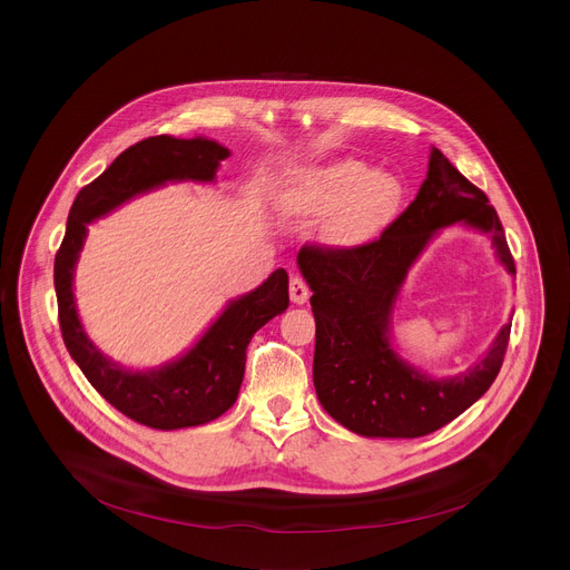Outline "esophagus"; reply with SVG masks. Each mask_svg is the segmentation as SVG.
Returning <instances> with one entry per match:
<instances>
[{
  "mask_svg": "<svg viewBox=\"0 0 570 570\" xmlns=\"http://www.w3.org/2000/svg\"><path fill=\"white\" fill-rule=\"evenodd\" d=\"M288 293H291V302H293V304H304V302L311 297V288H308V284H306L299 275H293V277H291Z\"/></svg>",
  "mask_w": 570,
  "mask_h": 570,
  "instance_id": "34e87169",
  "label": "esophagus"
}]
</instances>
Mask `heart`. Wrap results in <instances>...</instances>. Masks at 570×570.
I'll return each mask as SVG.
<instances>
[{
  "instance_id": "1",
  "label": "heart",
  "mask_w": 570,
  "mask_h": 570,
  "mask_svg": "<svg viewBox=\"0 0 570 570\" xmlns=\"http://www.w3.org/2000/svg\"><path fill=\"white\" fill-rule=\"evenodd\" d=\"M401 203V183L390 171H370L358 159H343L332 167L302 176L291 205L302 214H327V238L336 246H358L376 236Z\"/></svg>"
}]
</instances>
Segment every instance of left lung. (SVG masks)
<instances>
[{"mask_svg": "<svg viewBox=\"0 0 570 570\" xmlns=\"http://www.w3.org/2000/svg\"><path fill=\"white\" fill-rule=\"evenodd\" d=\"M492 234L497 253L514 275V257L497 209L440 150L417 198L381 236L350 248L304 243L297 264L308 282L315 315L313 383L322 409L365 438H422L475 403L501 372L512 322L469 372L433 381L405 365L387 343L394 297L429 238L453 223Z\"/></svg>", "mask_w": 570, "mask_h": 570, "instance_id": "left-lung-1", "label": "left lung"}]
</instances>
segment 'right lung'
Returning <instances> with one entry per match:
<instances>
[{"mask_svg": "<svg viewBox=\"0 0 570 570\" xmlns=\"http://www.w3.org/2000/svg\"><path fill=\"white\" fill-rule=\"evenodd\" d=\"M227 155V148L209 139L157 135L137 141L97 180L78 191L56 253L53 286L67 352L108 403L132 422L150 429L200 426L232 409L253 336L271 317L288 308V275L279 268L259 288L232 302L180 361L153 372H128L104 358L80 327L71 293L73 266L90 220L167 180H214Z\"/></svg>", "mask_w": 570, "mask_h": 570, "instance_id": "right-lung-1", "label": "right lung"}]
</instances>
